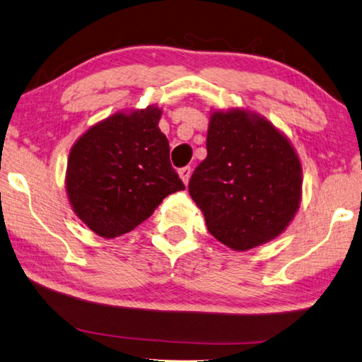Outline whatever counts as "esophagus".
Segmentation results:
<instances>
[{
	"label": "esophagus",
	"mask_w": 362,
	"mask_h": 362,
	"mask_svg": "<svg viewBox=\"0 0 362 362\" xmlns=\"http://www.w3.org/2000/svg\"><path fill=\"white\" fill-rule=\"evenodd\" d=\"M177 173H180V177L182 180V182H185V185H187L189 177H191L192 170H191V167H185V168H181L180 171H177Z\"/></svg>",
	"instance_id": "1"
}]
</instances>
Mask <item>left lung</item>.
Masks as SVG:
<instances>
[{"mask_svg": "<svg viewBox=\"0 0 362 362\" xmlns=\"http://www.w3.org/2000/svg\"><path fill=\"white\" fill-rule=\"evenodd\" d=\"M301 185L297 151L263 115L211 112L206 158L194 170L189 194L216 240L245 252L276 239L297 215Z\"/></svg>", "mask_w": 362, "mask_h": 362, "instance_id": "left-lung-1", "label": "left lung"}]
</instances>
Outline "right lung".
<instances>
[{
  "label": "right lung",
  "mask_w": 362,
  "mask_h": 362,
  "mask_svg": "<svg viewBox=\"0 0 362 362\" xmlns=\"http://www.w3.org/2000/svg\"><path fill=\"white\" fill-rule=\"evenodd\" d=\"M162 109L115 112L88 128L69 153L65 191L93 233L115 239L139 226L185 185L170 163L158 128Z\"/></svg>",
  "instance_id": "1"
}]
</instances>
